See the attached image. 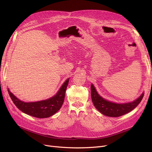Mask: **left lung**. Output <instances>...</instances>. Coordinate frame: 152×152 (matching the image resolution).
Segmentation results:
<instances>
[{"label":"left lung","mask_w":152,"mask_h":152,"mask_svg":"<svg viewBox=\"0 0 152 152\" xmlns=\"http://www.w3.org/2000/svg\"><path fill=\"white\" fill-rule=\"evenodd\" d=\"M91 99L94 105L101 113L110 117L121 116L130 112L139 104L144 94H142L137 99L132 102L119 104L107 101L101 97L95 90L94 85H91Z\"/></svg>","instance_id":"obj_1"}]
</instances>
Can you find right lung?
I'll return each instance as SVG.
<instances>
[{"instance_id": "1", "label": "right lung", "mask_w": 152, "mask_h": 152, "mask_svg": "<svg viewBox=\"0 0 152 152\" xmlns=\"http://www.w3.org/2000/svg\"><path fill=\"white\" fill-rule=\"evenodd\" d=\"M68 83L69 79L64 83L55 96L49 99L36 102H22L11 93L9 89H8V92L14 104L23 113L38 118H45L52 116L61 108L65 99Z\"/></svg>"}]
</instances>
